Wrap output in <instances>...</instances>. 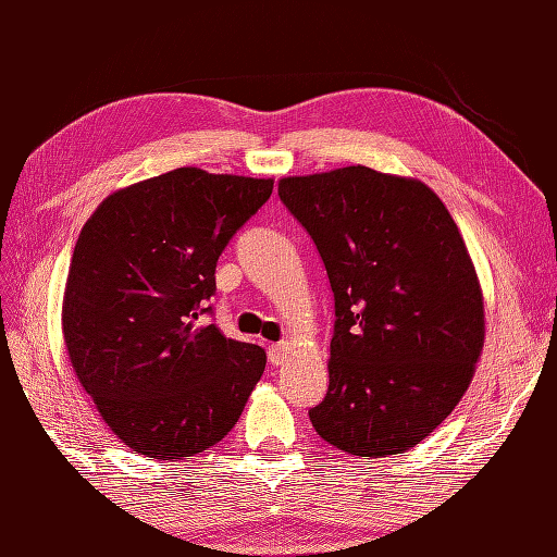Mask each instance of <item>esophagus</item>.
<instances>
[{
  "instance_id": "1",
  "label": "esophagus",
  "mask_w": 557,
  "mask_h": 557,
  "mask_svg": "<svg viewBox=\"0 0 557 557\" xmlns=\"http://www.w3.org/2000/svg\"><path fill=\"white\" fill-rule=\"evenodd\" d=\"M287 345L285 342H277V345H270L268 347V357H270V363H275V366H280L282 361L287 359Z\"/></svg>"
}]
</instances>
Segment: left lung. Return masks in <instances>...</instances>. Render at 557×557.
Returning a JSON list of instances; mask_svg holds the SVG:
<instances>
[{
  "label": "left lung",
  "instance_id": "left-lung-1",
  "mask_svg": "<svg viewBox=\"0 0 557 557\" xmlns=\"http://www.w3.org/2000/svg\"><path fill=\"white\" fill-rule=\"evenodd\" d=\"M282 203L321 253L335 294L330 385L309 411L357 457L407 453L474 377L486 339L476 268L445 203L413 176L363 164L285 176Z\"/></svg>",
  "mask_w": 557,
  "mask_h": 557
}]
</instances>
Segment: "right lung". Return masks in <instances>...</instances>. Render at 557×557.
<instances>
[{
    "mask_svg": "<svg viewBox=\"0 0 557 557\" xmlns=\"http://www.w3.org/2000/svg\"><path fill=\"white\" fill-rule=\"evenodd\" d=\"M272 180L180 168L110 194L71 256L62 333L78 383L134 453L184 459L220 443L265 351L200 323L215 265Z\"/></svg>",
    "mask_w": 557,
    "mask_h": 557,
    "instance_id": "add662e5",
    "label": "right lung"
}]
</instances>
